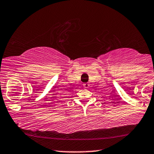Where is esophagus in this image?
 I'll list each match as a JSON object with an SVG mask.
<instances>
[{
    "label": "esophagus",
    "mask_w": 154,
    "mask_h": 154,
    "mask_svg": "<svg viewBox=\"0 0 154 154\" xmlns=\"http://www.w3.org/2000/svg\"><path fill=\"white\" fill-rule=\"evenodd\" d=\"M83 86H84V88H88V86H89V85H88V84H83Z\"/></svg>",
    "instance_id": "obj_1"
}]
</instances>
